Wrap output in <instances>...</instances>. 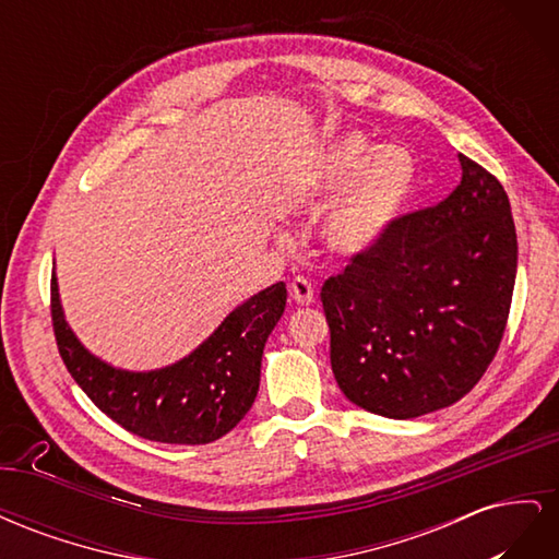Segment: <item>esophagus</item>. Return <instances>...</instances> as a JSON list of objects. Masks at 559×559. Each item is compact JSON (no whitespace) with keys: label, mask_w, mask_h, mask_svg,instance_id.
I'll return each mask as SVG.
<instances>
[{"label":"esophagus","mask_w":559,"mask_h":559,"mask_svg":"<svg viewBox=\"0 0 559 559\" xmlns=\"http://www.w3.org/2000/svg\"><path fill=\"white\" fill-rule=\"evenodd\" d=\"M289 294L298 302V306H310V302L314 300V286L306 277H296L289 284Z\"/></svg>","instance_id":"34e87169"}]
</instances>
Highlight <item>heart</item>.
<instances>
[{
	"label": "heart",
	"instance_id": "1",
	"mask_svg": "<svg viewBox=\"0 0 559 559\" xmlns=\"http://www.w3.org/2000/svg\"><path fill=\"white\" fill-rule=\"evenodd\" d=\"M415 177V160L403 146L376 148L359 134H347L333 142L298 181L296 195L308 210H319L349 186L321 222V240L337 257L357 259L386 238L408 205Z\"/></svg>",
	"mask_w": 559,
	"mask_h": 559
}]
</instances>
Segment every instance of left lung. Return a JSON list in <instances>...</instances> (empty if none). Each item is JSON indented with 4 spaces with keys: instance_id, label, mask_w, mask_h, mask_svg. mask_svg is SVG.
<instances>
[{
    "instance_id": "obj_1",
    "label": "left lung",
    "mask_w": 559,
    "mask_h": 559,
    "mask_svg": "<svg viewBox=\"0 0 559 559\" xmlns=\"http://www.w3.org/2000/svg\"><path fill=\"white\" fill-rule=\"evenodd\" d=\"M462 181L321 286L337 386L359 408L413 419L468 394L509 319L518 238L511 202L460 154Z\"/></svg>"
}]
</instances>
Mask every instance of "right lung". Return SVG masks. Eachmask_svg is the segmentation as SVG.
<instances>
[{
	"mask_svg": "<svg viewBox=\"0 0 559 559\" xmlns=\"http://www.w3.org/2000/svg\"><path fill=\"white\" fill-rule=\"evenodd\" d=\"M286 306L277 282L235 308L189 357L156 370H123L81 345L50 282V317L60 357L88 399L126 431L146 441L205 445L226 436L259 394L267 335Z\"/></svg>",
	"mask_w": 559,
	"mask_h": 559,
	"instance_id": "obj_1",
	"label": "right lung"
}]
</instances>
